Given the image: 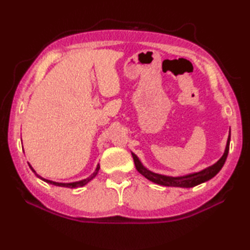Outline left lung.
<instances>
[{
	"label": "left lung",
	"mask_w": 250,
	"mask_h": 250,
	"mask_svg": "<svg viewBox=\"0 0 250 250\" xmlns=\"http://www.w3.org/2000/svg\"><path fill=\"white\" fill-rule=\"evenodd\" d=\"M230 139H231V133H229V137H228L225 153L215 164H213L211 167H206L205 169H203V171L185 175V176L172 177V176H166V175H161V174H156L149 171V169H147L144 166H143L142 162L140 161V159L137 158V156L134 155L133 152H132V157H133L134 164L137 171H139V173H141L143 176L146 177L148 180H150V182L161 185V186H166V187L192 188L194 186H198L202 183H205L207 180L211 179L219 173V171L222 168V167H224V164L227 160L228 153H229Z\"/></svg>",
	"instance_id": "8db88e82"
}]
</instances>
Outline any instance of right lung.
Instances as JSON below:
<instances>
[{"label": "right lung", "instance_id": "obj_1", "mask_svg": "<svg viewBox=\"0 0 250 250\" xmlns=\"http://www.w3.org/2000/svg\"><path fill=\"white\" fill-rule=\"evenodd\" d=\"M29 166H30V164H29ZM30 167H31L32 171H33V172L35 173V175H36L37 177H40L41 179H43L44 182H46V183L51 184V185H55V186H59V187H66V188H78V187H83V186L87 185V184L90 182V180H92V179H93L95 176H97V174H98L99 169H100V164H98V167H97V168H95V171H94V173H93L92 175H90V176H89V177H87L86 179L79 180V182H74V183H56V182H52V180L45 179V178H43V177H41L39 174H36V172L34 171L33 167H32L31 166H30Z\"/></svg>", "mask_w": 250, "mask_h": 250}]
</instances>
